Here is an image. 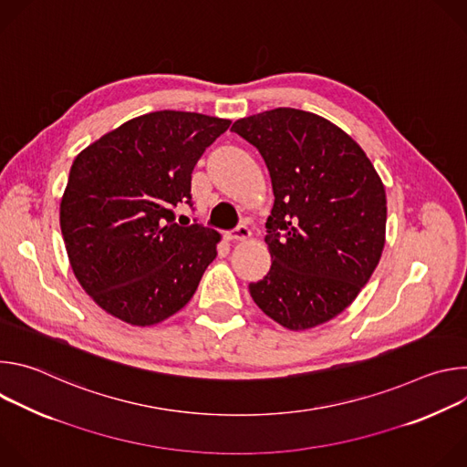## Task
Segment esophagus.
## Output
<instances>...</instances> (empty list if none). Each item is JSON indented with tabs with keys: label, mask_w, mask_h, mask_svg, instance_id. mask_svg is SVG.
Returning a JSON list of instances; mask_svg holds the SVG:
<instances>
[{
	"label": "esophagus",
	"mask_w": 467,
	"mask_h": 467,
	"mask_svg": "<svg viewBox=\"0 0 467 467\" xmlns=\"http://www.w3.org/2000/svg\"><path fill=\"white\" fill-rule=\"evenodd\" d=\"M251 236V231L245 227V225H238L236 229H233L231 233H229V240H247Z\"/></svg>",
	"instance_id": "1"
}]
</instances>
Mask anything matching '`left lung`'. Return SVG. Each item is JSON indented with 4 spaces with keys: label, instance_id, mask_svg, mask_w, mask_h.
I'll list each match as a JSON object with an SVG mask.
<instances>
[{
    "label": "left lung",
    "instance_id": "1",
    "mask_svg": "<svg viewBox=\"0 0 467 467\" xmlns=\"http://www.w3.org/2000/svg\"><path fill=\"white\" fill-rule=\"evenodd\" d=\"M231 130L258 150L275 195L264 238L274 262L249 294L290 330L321 325L355 301L380 260L382 181L349 135L312 112L279 107Z\"/></svg>",
    "mask_w": 467,
    "mask_h": 467
}]
</instances>
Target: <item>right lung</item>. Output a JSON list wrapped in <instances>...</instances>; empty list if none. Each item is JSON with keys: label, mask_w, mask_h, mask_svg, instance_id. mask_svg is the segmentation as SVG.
<instances>
[{"label": "right lung", "mask_w": 467, "mask_h": 467, "mask_svg": "<svg viewBox=\"0 0 467 467\" xmlns=\"http://www.w3.org/2000/svg\"><path fill=\"white\" fill-rule=\"evenodd\" d=\"M231 121L159 110L132 118L83 150L60 202L72 270L109 314L148 327L181 310L216 258L220 234L181 227L192 171Z\"/></svg>", "instance_id": "add662e5"}]
</instances>
